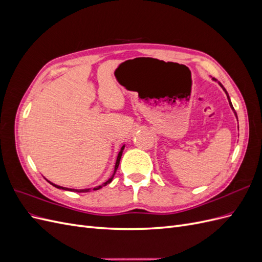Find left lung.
Listing matches in <instances>:
<instances>
[{
    "label": "left lung",
    "instance_id": "left-lung-1",
    "mask_svg": "<svg viewBox=\"0 0 262 262\" xmlns=\"http://www.w3.org/2000/svg\"><path fill=\"white\" fill-rule=\"evenodd\" d=\"M212 80H213V81H216V80H215V78H214V77H213V78H212ZM217 83H219V84H220V86H221V87H222V89H223V90H224V92H225V93H226V95H227V98H228V102H229V106H231V108H232V109H233V110H234V107H233V105H232V102H231V99H229V96H228V94H227V92H226V90H225V89H224V87H223V85H222V84H221V83H220V82H217ZM234 114H235V115H236V113H235V110H234ZM236 117H237V116H236Z\"/></svg>",
    "mask_w": 262,
    "mask_h": 262
}]
</instances>
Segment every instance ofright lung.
I'll list each match as a JSON object with an SVG mask.
<instances>
[{
  "label": "right lung",
  "mask_w": 262,
  "mask_h": 262,
  "mask_svg": "<svg viewBox=\"0 0 262 262\" xmlns=\"http://www.w3.org/2000/svg\"><path fill=\"white\" fill-rule=\"evenodd\" d=\"M123 149H124V145L121 147V149H120V152H119V154H118V157H117V161H116V165H115V170H114V173H113V176L110 177L105 184H102L101 186H98V187H96V188H93V190H98V189H100L101 187H104V186H106V185H108V184H110V182H112V180H113V178H114V176H115V173H116V171H117V169H118V166H119V164H120V160H121V156H122V152H123ZM48 182H50L49 180H48ZM50 184L52 185V186H54L55 188H58V189H63V190H68V191H75V192H87V191H90L91 189H70V188H64V187H61V186H58V185H54L53 182H50Z\"/></svg>",
  "instance_id": "right-lung-1"
}]
</instances>
